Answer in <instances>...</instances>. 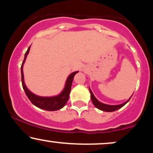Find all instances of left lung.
Masks as SVG:
<instances>
[{
  "instance_id": "8db88e82",
  "label": "left lung",
  "mask_w": 153,
  "mask_h": 153,
  "mask_svg": "<svg viewBox=\"0 0 153 153\" xmlns=\"http://www.w3.org/2000/svg\"><path fill=\"white\" fill-rule=\"evenodd\" d=\"M89 91H90V93H91V101H92L93 103H94V105L97 108H99V109L101 110V111H106V112H111V111H114L119 109V108H122V106H124V105L127 103L128 101H129L131 99V97L129 98V99L127 100L126 102L122 103V104H119V105H108V104H105V103H101V101H99V100L96 99V97H95V96L94 95V94L92 93V91L90 89V88H89Z\"/></svg>"
}]
</instances>
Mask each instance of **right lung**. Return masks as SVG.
<instances>
[{
	"mask_svg": "<svg viewBox=\"0 0 153 153\" xmlns=\"http://www.w3.org/2000/svg\"><path fill=\"white\" fill-rule=\"evenodd\" d=\"M31 46L28 48L27 51L24 55V59L23 61L22 67H21V72H22V86L24 88L25 94L27 96L28 99L30 100V101L34 106H36L38 108H42V109L47 110V111H57L62 108L64 107L66 103L68 102V99L70 97V93H71L72 82H73V78H74L75 75L78 73V71H75L72 73L67 78L65 85L64 89H63L62 92L60 93L57 96H51V97H44V96H39L33 94L31 92L27 87L26 86L25 83H24V72H23V66H24V62L27 57V54H29V50H30Z\"/></svg>",
	"mask_w": 153,
	"mask_h": 153,
	"instance_id": "1",
	"label": "right lung"
}]
</instances>
